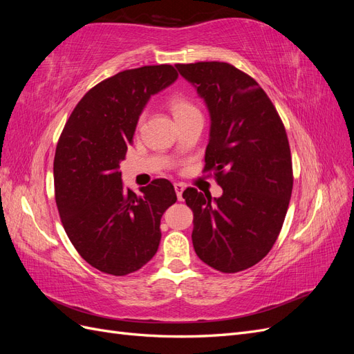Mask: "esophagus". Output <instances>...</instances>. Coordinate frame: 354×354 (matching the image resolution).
Instances as JSON below:
<instances>
[{"instance_id":"1","label":"esophagus","mask_w":354,"mask_h":354,"mask_svg":"<svg viewBox=\"0 0 354 354\" xmlns=\"http://www.w3.org/2000/svg\"><path fill=\"white\" fill-rule=\"evenodd\" d=\"M174 189H176V194H177V199H178V201H183L185 185H183V183H176V185H174Z\"/></svg>"}]
</instances>
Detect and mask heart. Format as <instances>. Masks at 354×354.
<instances>
[{
    "instance_id": "obj_1",
    "label": "heart",
    "mask_w": 354,
    "mask_h": 354,
    "mask_svg": "<svg viewBox=\"0 0 354 354\" xmlns=\"http://www.w3.org/2000/svg\"><path fill=\"white\" fill-rule=\"evenodd\" d=\"M169 108L173 111L176 121L180 120V118H185L187 115L198 112L194 103H190L186 97H183V95H173L169 100Z\"/></svg>"
}]
</instances>
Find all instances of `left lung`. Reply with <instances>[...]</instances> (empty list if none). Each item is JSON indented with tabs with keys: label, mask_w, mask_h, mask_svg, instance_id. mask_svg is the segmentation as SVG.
<instances>
[{
	"label": "left lung",
	"mask_w": 354,
	"mask_h": 354,
	"mask_svg": "<svg viewBox=\"0 0 354 354\" xmlns=\"http://www.w3.org/2000/svg\"><path fill=\"white\" fill-rule=\"evenodd\" d=\"M209 113L205 169L220 198L183 192L194 211L199 259L223 273L250 269L269 254L292 194V160L285 127L273 103L250 75L224 62L176 65Z\"/></svg>",
	"instance_id": "obj_1"
}]
</instances>
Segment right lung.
I'll list each match as a JSON object with an SVG mask.
<instances>
[{
  "mask_svg": "<svg viewBox=\"0 0 354 354\" xmlns=\"http://www.w3.org/2000/svg\"><path fill=\"white\" fill-rule=\"evenodd\" d=\"M177 78L171 65L113 75L75 106L59 138L60 220L75 250L103 273L124 276L151 261L160 242V218L177 201L171 181L156 178L137 195L124 189L120 171L149 99Z\"/></svg>",
  "mask_w": 354,
  "mask_h": 354,
  "instance_id": "right-lung-1",
  "label": "right lung"
}]
</instances>
